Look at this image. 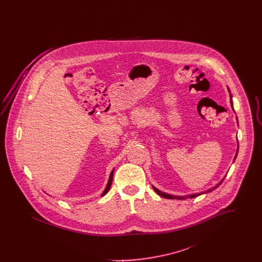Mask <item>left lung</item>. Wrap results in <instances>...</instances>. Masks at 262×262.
Instances as JSON below:
<instances>
[{
  "mask_svg": "<svg viewBox=\"0 0 262 262\" xmlns=\"http://www.w3.org/2000/svg\"><path fill=\"white\" fill-rule=\"evenodd\" d=\"M228 90H229V88H228ZM229 92H230V90H229ZM230 97H231V105H232V95H231V93H230ZM233 107V106H232ZM237 153H236V156H235V159H236V157H237ZM234 159V160H235ZM225 178H223L222 179V181L218 184V185H216L215 187H213L212 189H208V190H206L205 192H210L211 190H213L214 188H216V187H219L221 184H222V182L224 181ZM152 187H153V189L156 191V193L157 194H159L160 196H162V198H164V199H169V200H187V199H192V198H196V196H199V195H200V194H202V193H205V192H200V193H194V194H190V195H185V196H177V195H171V194H169V193H165V192H163V191H161V190H159V189H157L156 187H153L152 186Z\"/></svg>",
  "mask_w": 262,
  "mask_h": 262,
  "instance_id": "obj_1",
  "label": "left lung"
}]
</instances>
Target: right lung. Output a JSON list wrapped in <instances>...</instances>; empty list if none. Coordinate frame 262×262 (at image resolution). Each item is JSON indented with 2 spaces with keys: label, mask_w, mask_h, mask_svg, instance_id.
<instances>
[{
  "label": "right lung",
  "mask_w": 262,
  "mask_h": 262,
  "mask_svg": "<svg viewBox=\"0 0 262 262\" xmlns=\"http://www.w3.org/2000/svg\"><path fill=\"white\" fill-rule=\"evenodd\" d=\"M113 174H114V170H113L112 172H111V174H110V178H109V181H108V184H107V187L105 188V190L103 191V193L101 194V196H103V195H105L108 191H109V189H110V187H111V185H112L113 182Z\"/></svg>",
  "instance_id": "1"
}]
</instances>
